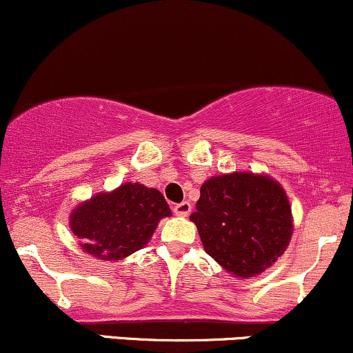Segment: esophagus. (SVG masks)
I'll use <instances>...</instances> for the list:
<instances>
[{
  "label": "esophagus",
  "mask_w": 353,
  "mask_h": 353,
  "mask_svg": "<svg viewBox=\"0 0 353 353\" xmlns=\"http://www.w3.org/2000/svg\"><path fill=\"white\" fill-rule=\"evenodd\" d=\"M190 209H192V207H190L189 202H181V203H176L172 210H174V214L179 215V217H188V215L190 214Z\"/></svg>",
  "instance_id": "obj_1"
}]
</instances>
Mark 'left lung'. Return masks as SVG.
Segmentation results:
<instances>
[{"label": "left lung", "instance_id": "8db88e82", "mask_svg": "<svg viewBox=\"0 0 353 353\" xmlns=\"http://www.w3.org/2000/svg\"><path fill=\"white\" fill-rule=\"evenodd\" d=\"M195 209L190 220L205 253L239 278L263 273L290 245V201L270 176L232 172L210 177L202 184Z\"/></svg>", "mask_w": 353, "mask_h": 353}]
</instances>
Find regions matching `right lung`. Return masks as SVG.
<instances>
[{"instance_id": "obj_1", "label": "right lung", "mask_w": 353, "mask_h": 353, "mask_svg": "<svg viewBox=\"0 0 353 353\" xmlns=\"http://www.w3.org/2000/svg\"><path fill=\"white\" fill-rule=\"evenodd\" d=\"M171 209L158 189L126 182L79 203L70 214V230L85 253L99 260H123L151 240L159 220Z\"/></svg>"}]
</instances>
